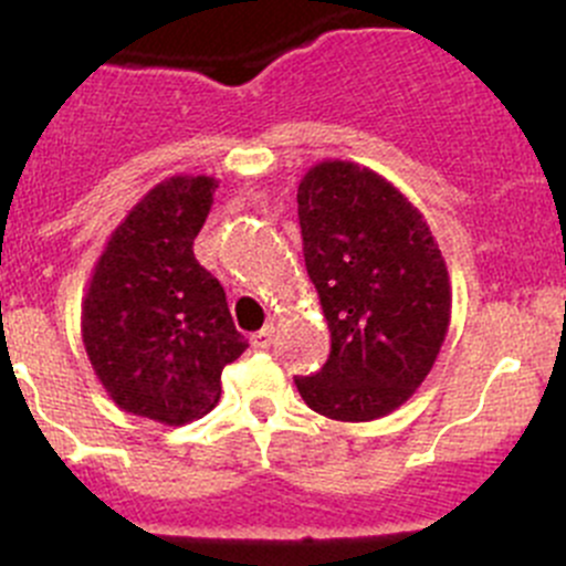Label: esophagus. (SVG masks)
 Wrapping results in <instances>:
<instances>
[{"label": "esophagus", "instance_id": "obj_1", "mask_svg": "<svg viewBox=\"0 0 566 566\" xmlns=\"http://www.w3.org/2000/svg\"><path fill=\"white\" fill-rule=\"evenodd\" d=\"M273 334H276V328H273V325H265V328H260L256 334H251V347H254V350H268V347L273 345Z\"/></svg>", "mask_w": 566, "mask_h": 566}]
</instances>
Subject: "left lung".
I'll use <instances>...</instances> for the list:
<instances>
[{
    "label": "left lung",
    "instance_id": "1",
    "mask_svg": "<svg viewBox=\"0 0 566 566\" xmlns=\"http://www.w3.org/2000/svg\"><path fill=\"white\" fill-rule=\"evenodd\" d=\"M298 221L331 353L295 386L319 416L380 419L413 397L441 353L452 317L447 262L424 216L350 161L304 175Z\"/></svg>",
    "mask_w": 566,
    "mask_h": 566
}]
</instances>
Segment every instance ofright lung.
<instances>
[{
	"label": "right lung",
	"mask_w": 566,
	"mask_h": 566,
	"mask_svg": "<svg viewBox=\"0 0 566 566\" xmlns=\"http://www.w3.org/2000/svg\"><path fill=\"white\" fill-rule=\"evenodd\" d=\"M219 180L158 182L112 232L82 301V339L114 402L180 427L221 397V369L249 342L224 287L193 256Z\"/></svg>",
	"instance_id": "add662e5"
}]
</instances>
